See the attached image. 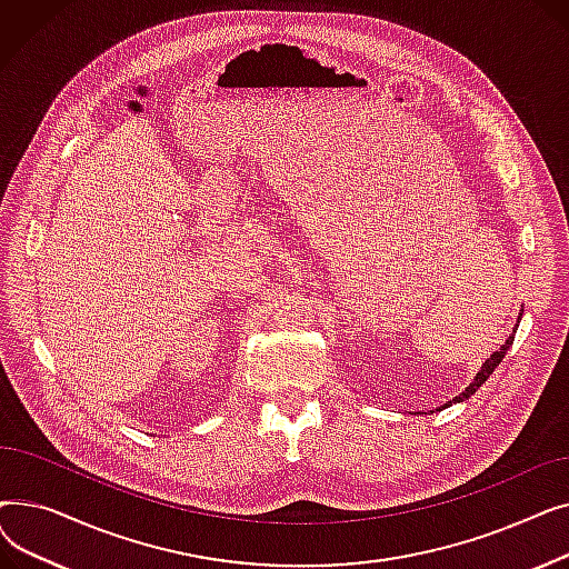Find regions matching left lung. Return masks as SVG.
Wrapping results in <instances>:
<instances>
[{
    "label": "left lung",
    "instance_id": "obj_1",
    "mask_svg": "<svg viewBox=\"0 0 569 569\" xmlns=\"http://www.w3.org/2000/svg\"><path fill=\"white\" fill-rule=\"evenodd\" d=\"M519 322H521V313H519V320H517V325H515V330H512V335L507 337V341L500 346V350H496L491 357H487V362L480 367V371L475 373V378H472V382L466 387V390L459 395V397H455L452 401H447L445 406H440L438 410H442V408H450L452 403H461V401H466L468 397H472L477 390H480V387L489 380V376L496 371V367L502 362V357L507 355V350H510V346H512V341H515V335H517V327H519ZM417 415H425V412H417Z\"/></svg>",
    "mask_w": 569,
    "mask_h": 569
}]
</instances>
